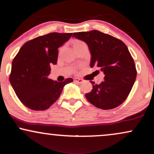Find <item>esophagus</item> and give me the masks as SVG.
<instances>
[{
	"label": "esophagus",
	"instance_id": "1",
	"mask_svg": "<svg viewBox=\"0 0 154 154\" xmlns=\"http://www.w3.org/2000/svg\"><path fill=\"white\" fill-rule=\"evenodd\" d=\"M74 81H75V82H77V83H82L83 82V79H79V78H75L74 79Z\"/></svg>",
	"mask_w": 154,
	"mask_h": 154
}]
</instances>
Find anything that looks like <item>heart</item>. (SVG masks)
I'll use <instances>...</instances> for the list:
<instances>
[{
	"label": "heart",
	"instance_id": "1",
	"mask_svg": "<svg viewBox=\"0 0 154 154\" xmlns=\"http://www.w3.org/2000/svg\"><path fill=\"white\" fill-rule=\"evenodd\" d=\"M82 43H85V42H82V41H80V40H76V41L74 42V47L75 48V47L78 46V45H81Z\"/></svg>",
	"mask_w": 154,
	"mask_h": 154
}]
</instances>
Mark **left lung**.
Masks as SVG:
<instances>
[{"instance_id":"1","label":"left lung","mask_w":154,"mask_h":154,"mask_svg":"<svg viewBox=\"0 0 154 154\" xmlns=\"http://www.w3.org/2000/svg\"><path fill=\"white\" fill-rule=\"evenodd\" d=\"M72 37L85 42L91 53L90 67L102 72L104 80L92 84V90L85 94L97 108L112 109L122 104L129 94L137 77L134 60L122 40L98 30L74 32Z\"/></svg>"}]
</instances>
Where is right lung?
I'll list each match as a JSON object with an SVG mask.
<instances>
[{"mask_svg":"<svg viewBox=\"0 0 154 154\" xmlns=\"http://www.w3.org/2000/svg\"><path fill=\"white\" fill-rule=\"evenodd\" d=\"M72 33L51 32L28 41L21 47L12 63L10 82L20 102L30 109L43 111L53 104L61 94L64 82L48 78L50 65H56L58 48Z\"/></svg>","mask_w":154,"mask_h":154,"instance_id":"1","label":"right lung"}]
</instances>
